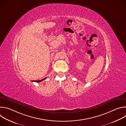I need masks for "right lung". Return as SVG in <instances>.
I'll list each match as a JSON object with an SVG mask.
<instances>
[{
    "mask_svg": "<svg viewBox=\"0 0 126 126\" xmlns=\"http://www.w3.org/2000/svg\"><path fill=\"white\" fill-rule=\"evenodd\" d=\"M46 78H44V79H42V80H38V81H33L34 82H41V81H42L43 80H45V79H46Z\"/></svg>",
    "mask_w": 126,
    "mask_h": 126,
    "instance_id": "add662e5",
    "label": "right lung"
}]
</instances>
